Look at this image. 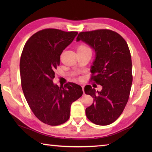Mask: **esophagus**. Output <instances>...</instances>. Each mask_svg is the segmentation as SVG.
Wrapping results in <instances>:
<instances>
[{
  "label": "esophagus",
  "mask_w": 152,
  "mask_h": 152,
  "mask_svg": "<svg viewBox=\"0 0 152 152\" xmlns=\"http://www.w3.org/2000/svg\"><path fill=\"white\" fill-rule=\"evenodd\" d=\"M82 90H83V92L84 93V86H82Z\"/></svg>",
  "instance_id": "34e87169"
}]
</instances>
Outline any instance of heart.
<instances>
[{
    "instance_id": "obj_1",
    "label": "heart",
    "mask_w": 152,
    "mask_h": 152,
    "mask_svg": "<svg viewBox=\"0 0 152 152\" xmlns=\"http://www.w3.org/2000/svg\"><path fill=\"white\" fill-rule=\"evenodd\" d=\"M89 49V48L84 46V45H80V46H78V51H80V50H88Z\"/></svg>"
}]
</instances>
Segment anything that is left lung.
<instances>
[{"mask_svg":"<svg viewBox=\"0 0 152 152\" xmlns=\"http://www.w3.org/2000/svg\"><path fill=\"white\" fill-rule=\"evenodd\" d=\"M76 41L95 51L91 79L102 86L100 91L85 86L86 94L93 98V104L86 109L87 118L96 125L111 124L124 111L131 91L133 76L128 45L118 33L107 29L81 32Z\"/></svg>","mask_w":152,"mask_h":152,"instance_id":"8db88e82","label":"left lung"}]
</instances>
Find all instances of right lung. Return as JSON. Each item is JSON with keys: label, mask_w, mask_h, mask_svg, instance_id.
<instances>
[{"label": "right lung", "mask_w": 152, "mask_h": 152, "mask_svg": "<svg viewBox=\"0 0 152 152\" xmlns=\"http://www.w3.org/2000/svg\"><path fill=\"white\" fill-rule=\"evenodd\" d=\"M77 34L74 31L44 29L34 34L23 50L19 64L23 91L35 116L46 124L66 122L72 103L83 94L82 87L75 83L59 87L53 82L61 54Z\"/></svg>", "instance_id": "right-lung-1"}]
</instances>
